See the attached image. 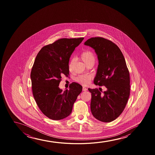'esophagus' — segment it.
<instances>
[{
  "label": "esophagus",
  "instance_id": "esophagus-1",
  "mask_svg": "<svg viewBox=\"0 0 155 155\" xmlns=\"http://www.w3.org/2000/svg\"><path fill=\"white\" fill-rule=\"evenodd\" d=\"M83 91H87V88H86V87H83Z\"/></svg>",
  "mask_w": 155,
  "mask_h": 155
}]
</instances>
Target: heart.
I'll return each instance as SVG.
<instances>
[{"label": "heart", "instance_id": "b5f03b06", "mask_svg": "<svg viewBox=\"0 0 155 155\" xmlns=\"http://www.w3.org/2000/svg\"><path fill=\"white\" fill-rule=\"evenodd\" d=\"M81 59L85 64L89 63L90 62L95 61V56L93 53L89 50H86L83 52L80 55ZM74 61V59H72L70 60L69 64V69L71 70L72 65ZM91 77L89 75H79L77 77L76 80L78 83H80L83 85H87L90 83L91 80Z\"/></svg>", "mask_w": 155, "mask_h": 155}]
</instances>
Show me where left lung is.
Instances as JSON below:
<instances>
[{
  "label": "left lung",
  "mask_w": 155,
  "mask_h": 155,
  "mask_svg": "<svg viewBox=\"0 0 155 155\" xmlns=\"http://www.w3.org/2000/svg\"><path fill=\"white\" fill-rule=\"evenodd\" d=\"M84 45L95 50L98 60L94 83L106 91L88 88L91 93V110L95 118L110 122L125 108L130 91L129 72L121 50L112 41L100 37L87 40Z\"/></svg>",
  "instance_id": "left-lung-1"
}]
</instances>
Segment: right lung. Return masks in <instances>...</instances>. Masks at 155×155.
I'll list each match as a JSON object with an SVG mask.
<instances>
[{
  "label": "right lung",
  "mask_w": 155,
  "mask_h": 155,
  "mask_svg": "<svg viewBox=\"0 0 155 155\" xmlns=\"http://www.w3.org/2000/svg\"><path fill=\"white\" fill-rule=\"evenodd\" d=\"M84 38L59 39L43 47L36 55L31 73L32 91L38 107L49 119L68 117L82 91V86L74 82L64 91L59 85L61 76H68L70 56Z\"/></svg>",
  "instance_id": "right-lung-1"
}]
</instances>
